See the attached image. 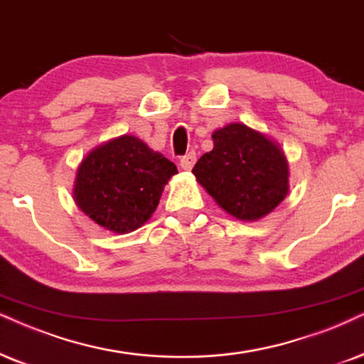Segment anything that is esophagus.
<instances>
[{"label": "esophagus", "mask_w": 364, "mask_h": 364, "mask_svg": "<svg viewBox=\"0 0 364 364\" xmlns=\"http://www.w3.org/2000/svg\"><path fill=\"white\" fill-rule=\"evenodd\" d=\"M195 163H196L195 151H190V153L185 154L181 159H179V166H181L183 169H186V171H190V169L195 166Z\"/></svg>", "instance_id": "1"}]
</instances>
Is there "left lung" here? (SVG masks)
<instances>
[{"mask_svg": "<svg viewBox=\"0 0 364 364\" xmlns=\"http://www.w3.org/2000/svg\"><path fill=\"white\" fill-rule=\"evenodd\" d=\"M198 183L227 213L259 220L287 195V161L279 146L245 124L213 132V149L193 168Z\"/></svg>", "mask_w": 364, "mask_h": 364, "instance_id": "8db88e82", "label": "left lung"}]
</instances>
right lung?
I'll use <instances>...</instances> for the list:
<instances>
[{"label":"right lung","instance_id":"right-lung-1","mask_svg":"<svg viewBox=\"0 0 364 364\" xmlns=\"http://www.w3.org/2000/svg\"><path fill=\"white\" fill-rule=\"evenodd\" d=\"M178 169L134 136H121L82 161L75 179L80 210L114 233H129L148 222L168 179Z\"/></svg>","mask_w":364,"mask_h":364}]
</instances>
